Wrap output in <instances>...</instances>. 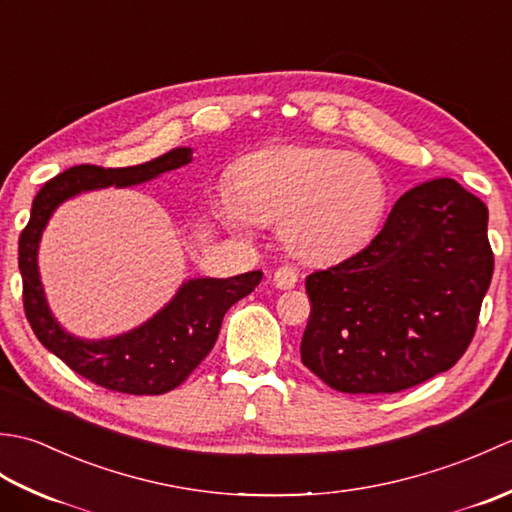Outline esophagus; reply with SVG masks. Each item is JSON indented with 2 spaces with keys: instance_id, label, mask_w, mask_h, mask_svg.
I'll return each instance as SVG.
<instances>
[{
  "instance_id": "1",
  "label": "esophagus",
  "mask_w": 512,
  "mask_h": 512,
  "mask_svg": "<svg viewBox=\"0 0 512 512\" xmlns=\"http://www.w3.org/2000/svg\"><path fill=\"white\" fill-rule=\"evenodd\" d=\"M273 281H275V286H277L279 290H290V288L297 286L299 273H297V270L292 268V266H281V268L275 270Z\"/></svg>"
}]
</instances>
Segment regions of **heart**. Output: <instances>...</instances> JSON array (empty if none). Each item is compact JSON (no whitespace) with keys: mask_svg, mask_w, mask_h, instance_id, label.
<instances>
[{"mask_svg":"<svg viewBox=\"0 0 512 512\" xmlns=\"http://www.w3.org/2000/svg\"><path fill=\"white\" fill-rule=\"evenodd\" d=\"M387 182L372 160L336 147L277 145L246 156L220 198L235 231L279 224L288 250L306 262H334L369 242L383 220Z\"/></svg>","mask_w":512,"mask_h":512,"instance_id":"b5f03b06","label":"heart"}]
</instances>
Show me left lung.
I'll return each mask as SVG.
<instances>
[{
    "label": "left lung",
    "mask_w": 512,
    "mask_h": 512,
    "mask_svg": "<svg viewBox=\"0 0 512 512\" xmlns=\"http://www.w3.org/2000/svg\"><path fill=\"white\" fill-rule=\"evenodd\" d=\"M486 204L451 178L409 189L380 233L306 277L301 361L345 394H396L460 361L491 286Z\"/></svg>",
    "instance_id": "1"
}]
</instances>
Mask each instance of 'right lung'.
<instances>
[{
	"mask_svg": "<svg viewBox=\"0 0 512 512\" xmlns=\"http://www.w3.org/2000/svg\"><path fill=\"white\" fill-rule=\"evenodd\" d=\"M191 154V147H176L136 167H72L43 184L32 200L30 220L19 235V270L28 323L46 350L94 385L134 396H158L176 389L213 350L226 310L262 281L259 270L228 279H189L149 321L101 341L76 339L52 317L39 279L37 253L54 209L83 191L134 187L158 178L160 173L189 165Z\"/></svg>",
	"mask_w": 512,
	"mask_h": 512,
	"instance_id": "right-lung-1",
	"label": "right lung"
}]
</instances>
